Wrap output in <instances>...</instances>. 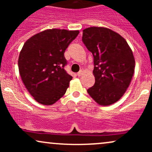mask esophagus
I'll return each mask as SVG.
<instances>
[{
	"label": "esophagus",
	"mask_w": 152,
	"mask_h": 152,
	"mask_svg": "<svg viewBox=\"0 0 152 152\" xmlns=\"http://www.w3.org/2000/svg\"><path fill=\"white\" fill-rule=\"evenodd\" d=\"M82 74H83V71H82L81 70V71H79V72L77 73V76H81V75H82Z\"/></svg>",
	"instance_id": "1"
}]
</instances>
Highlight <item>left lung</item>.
<instances>
[{"label":"left lung","mask_w":152,"mask_h":152,"mask_svg":"<svg viewBox=\"0 0 152 152\" xmlns=\"http://www.w3.org/2000/svg\"><path fill=\"white\" fill-rule=\"evenodd\" d=\"M82 41L93 54L95 83L87 92L96 102L108 106L119 100L133 76L135 60L123 37L102 27L83 31Z\"/></svg>","instance_id":"8db88e82"}]
</instances>
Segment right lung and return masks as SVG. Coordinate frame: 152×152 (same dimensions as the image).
I'll return each mask as SVG.
<instances>
[{"mask_svg":"<svg viewBox=\"0 0 152 152\" xmlns=\"http://www.w3.org/2000/svg\"><path fill=\"white\" fill-rule=\"evenodd\" d=\"M78 31L49 29L34 35L24 43L18 69L24 85L35 100L51 105L66 93L72 79L64 67V52Z\"/></svg>","mask_w":152,"mask_h":152,"instance_id":"add662e5","label":"right lung"}]
</instances>
